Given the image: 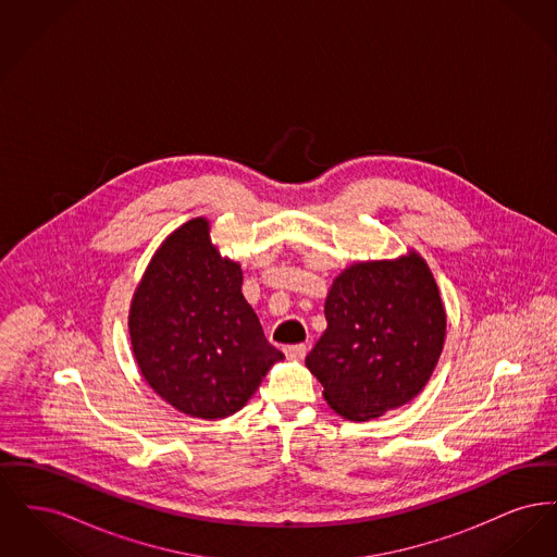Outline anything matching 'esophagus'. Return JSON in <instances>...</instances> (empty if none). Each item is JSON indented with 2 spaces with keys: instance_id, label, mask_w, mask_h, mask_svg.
Here are the masks:
<instances>
[{
  "instance_id": "1",
  "label": "esophagus",
  "mask_w": 557,
  "mask_h": 557,
  "mask_svg": "<svg viewBox=\"0 0 557 557\" xmlns=\"http://www.w3.org/2000/svg\"><path fill=\"white\" fill-rule=\"evenodd\" d=\"M284 352H286V357H288V359H305V355H307V345L286 346V348H284Z\"/></svg>"
}]
</instances>
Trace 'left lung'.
Instances as JSON below:
<instances>
[{
  "instance_id": "1",
  "label": "left lung",
  "mask_w": 557,
  "mask_h": 557,
  "mask_svg": "<svg viewBox=\"0 0 557 557\" xmlns=\"http://www.w3.org/2000/svg\"><path fill=\"white\" fill-rule=\"evenodd\" d=\"M323 311L327 327L305 366L338 416L368 422L424 391L445 346L447 313L420 252L346 267Z\"/></svg>"
}]
</instances>
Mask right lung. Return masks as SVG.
Here are the masks:
<instances>
[{
  "label": "right lung",
  "mask_w": 557,
  "mask_h": 557,
  "mask_svg": "<svg viewBox=\"0 0 557 557\" xmlns=\"http://www.w3.org/2000/svg\"><path fill=\"white\" fill-rule=\"evenodd\" d=\"M242 267L221 257L211 223L189 219L146 267L129 307L133 357L148 386L177 411L221 420L284 359L242 294Z\"/></svg>",
  "instance_id": "add662e5"
}]
</instances>
